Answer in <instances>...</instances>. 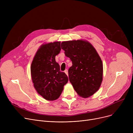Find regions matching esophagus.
Instances as JSON below:
<instances>
[{"label":"esophagus","instance_id":"obj_1","mask_svg":"<svg viewBox=\"0 0 133 133\" xmlns=\"http://www.w3.org/2000/svg\"><path fill=\"white\" fill-rule=\"evenodd\" d=\"M65 73H66V74L68 76V70H67V69H66V70L65 71Z\"/></svg>","mask_w":133,"mask_h":133}]
</instances>
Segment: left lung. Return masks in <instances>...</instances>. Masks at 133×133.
Here are the masks:
<instances>
[{
	"instance_id": "8db88e82",
	"label": "left lung",
	"mask_w": 133,
	"mask_h": 133,
	"mask_svg": "<svg viewBox=\"0 0 133 133\" xmlns=\"http://www.w3.org/2000/svg\"><path fill=\"white\" fill-rule=\"evenodd\" d=\"M61 46L72 62L68 76L75 92L85 98L92 96L99 90L102 81L103 65L99 55L85 40L63 41Z\"/></svg>"
}]
</instances>
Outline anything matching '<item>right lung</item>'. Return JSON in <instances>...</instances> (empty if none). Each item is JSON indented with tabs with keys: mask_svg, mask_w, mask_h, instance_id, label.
Wrapping results in <instances>:
<instances>
[{
	"mask_svg": "<svg viewBox=\"0 0 133 133\" xmlns=\"http://www.w3.org/2000/svg\"><path fill=\"white\" fill-rule=\"evenodd\" d=\"M61 42L42 45L32 61L31 73L34 87L47 100H57L68 81L67 75L60 71L55 56L61 51Z\"/></svg>",
	"mask_w": 133,
	"mask_h": 133,
	"instance_id": "1",
	"label": "right lung"
}]
</instances>
